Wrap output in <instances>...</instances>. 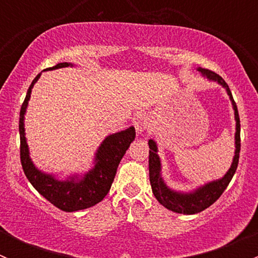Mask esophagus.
I'll return each mask as SVG.
<instances>
[{
	"mask_svg": "<svg viewBox=\"0 0 258 258\" xmlns=\"http://www.w3.org/2000/svg\"><path fill=\"white\" fill-rule=\"evenodd\" d=\"M134 126L137 132H144L146 130H150L151 123L150 121H148V117L146 116V114L140 113L134 118Z\"/></svg>",
	"mask_w": 258,
	"mask_h": 258,
	"instance_id": "34e87169",
	"label": "esophagus"
}]
</instances>
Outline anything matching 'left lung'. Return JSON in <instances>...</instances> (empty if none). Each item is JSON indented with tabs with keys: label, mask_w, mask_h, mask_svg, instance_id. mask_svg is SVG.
<instances>
[{
	"label": "left lung",
	"mask_w": 258,
	"mask_h": 258,
	"mask_svg": "<svg viewBox=\"0 0 258 258\" xmlns=\"http://www.w3.org/2000/svg\"><path fill=\"white\" fill-rule=\"evenodd\" d=\"M199 71L202 72L204 76L212 81H217L220 85L227 91L228 96H230L231 101H232L233 110H235V117H236V151H235V157H233V162L231 165V168L228 172L226 173L225 177L217 181L210 182V183L205 184L204 187H200L192 194H178V192L171 191L165 182L161 178V163L160 158L157 156V146L152 140L148 141V146H150V155H148V168H150V182L151 187H152V192L157 201L166 207L167 210L173 211L177 213H184V215H194V213H199L201 211L206 210L211 205L215 204L221 195L223 194L226 188H227L228 183L232 179L233 175H235L236 170L238 166V158H240V151H241V124H240V116H238L237 106H236L235 100L232 97L230 87L225 80L217 75L216 72L211 71V70L206 69H199Z\"/></svg>",
	"instance_id": "1"
}]
</instances>
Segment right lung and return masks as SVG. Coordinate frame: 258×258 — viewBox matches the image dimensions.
Wrapping results in <instances>:
<instances>
[{
	"mask_svg": "<svg viewBox=\"0 0 258 258\" xmlns=\"http://www.w3.org/2000/svg\"><path fill=\"white\" fill-rule=\"evenodd\" d=\"M70 66L67 62L56 64L49 70L61 69ZM41 74L35 77L27 91L25 101L20 111V157L22 163L23 172L33 187L48 200L57 209L74 212V211L85 210L102 201L108 194L116 176L117 167L126 151L128 150L131 142L135 140L136 132L134 127H130L126 131H121L108 136L102 142L101 147L96 153V166L81 181H58L52 176L40 172L33 166L28 156V147L26 144L25 127H23V114L26 112L31 90L36 81L40 79Z\"/></svg>",
	"mask_w": 258,
	"mask_h": 258,
	"instance_id": "obj_1",
	"label": "right lung"
}]
</instances>
